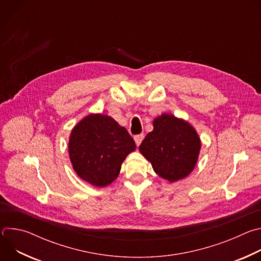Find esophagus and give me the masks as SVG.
<instances>
[{"label":"esophagus","mask_w":261,"mask_h":261,"mask_svg":"<svg viewBox=\"0 0 261 261\" xmlns=\"http://www.w3.org/2000/svg\"><path fill=\"white\" fill-rule=\"evenodd\" d=\"M144 138V135L143 134H138V135H135L134 136V140H135V143L137 144V145H139L140 143H141V141H142V139Z\"/></svg>","instance_id":"obj_1"}]
</instances>
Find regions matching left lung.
<instances>
[{
    "instance_id": "left-lung-1",
    "label": "left lung",
    "mask_w": 261,
    "mask_h": 261,
    "mask_svg": "<svg viewBox=\"0 0 261 261\" xmlns=\"http://www.w3.org/2000/svg\"><path fill=\"white\" fill-rule=\"evenodd\" d=\"M154 129L139 145L142 156L154 171L170 182L188 176L194 169L201 148L195 128L182 119L163 114L153 121Z\"/></svg>"
}]
</instances>
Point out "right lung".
I'll return each instance as SVG.
<instances>
[{"label":"right lung","mask_w":261,"mask_h":261,"mask_svg":"<svg viewBox=\"0 0 261 261\" xmlns=\"http://www.w3.org/2000/svg\"><path fill=\"white\" fill-rule=\"evenodd\" d=\"M136 144L126 128L113 118L90 114L71 131L68 153L74 171L95 187H106L119 175Z\"/></svg>","instance_id":"1"}]
</instances>
